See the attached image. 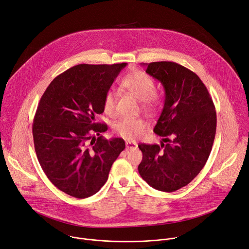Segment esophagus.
Here are the masks:
<instances>
[{"label":"esophagus","mask_w":249,"mask_h":249,"mask_svg":"<svg viewBox=\"0 0 249 249\" xmlns=\"http://www.w3.org/2000/svg\"><path fill=\"white\" fill-rule=\"evenodd\" d=\"M125 145H126V149L127 150H134L137 148V144L136 142H125Z\"/></svg>","instance_id":"obj_1"}]
</instances>
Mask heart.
<instances>
[{"instance_id": "obj_1", "label": "heart", "mask_w": 249, "mask_h": 249, "mask_svg": "<svg viewBox=\"0 0 249 249\" xmlns=\"http://www.w3.org/2000/svg\"><path fill=\"white\" fill-rule=\"evenodd\" d=\"M121 86L124 90L139 99L143 109L148 112L158 109L162 106V99L155 91V83L153 79L142 71H132L126 74ZM116 94L113 90H108L104 97V110L108 116L115 114L116 110ZM146 124L141 118H124L116 123L115 131L122 137L128 141L139 139L144 132Z\"/></svg>"}]
</instances>
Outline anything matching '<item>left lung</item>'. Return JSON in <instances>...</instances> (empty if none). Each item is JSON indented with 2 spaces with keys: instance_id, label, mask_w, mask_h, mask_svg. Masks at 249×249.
<instances>
[{
  "instance_id": "8db88e82",
  "label": "left lung",
  "mask_w": 249,
  "mask_h": 249,
  "mask_svg": "<svg viewBox=\"0 0 249 249\" xmlns=\"http://www.w3.org/2000/svg\"><path fill=\"white\" fill-rule=\"evenodd\" d=\"M146 73L165 90L162 113L153 131L161 144H139V172L152 188L174 192L188 185L205 166L216 129L212 97L199 76L171 61L151 62Z\"/></svg>"
}]
</instances>
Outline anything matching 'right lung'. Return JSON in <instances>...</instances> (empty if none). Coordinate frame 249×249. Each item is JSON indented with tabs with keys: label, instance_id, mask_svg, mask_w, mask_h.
<instances>
[{
	"label": "right lung",
	"instance_id": "add662e5",
	"mask_svg": "<svg viewBox=\"0 0 249 249\" xmlns=\"http://www.w3.org/2000/svg\"><path fill=\"white\" fill-rule=\"evenodd\" d=\"M125 66H73L53 79L39 101L33 124L36 153L50 182L69 196L96 194L125 147L123 139L100 135L107 125L95 123L105 94Z\"/></svg>",
	"mask_w": 249,
	"mask_h": 249
}]
</instances>
